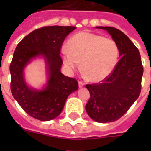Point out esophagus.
Listing matches in <instances>:
<instances>
[{
    "instance_id": "34e87169",
    "label": "esophagus",
    "mask_w": 151,
    "mask_h": 151,
    "mask_svg": "<svg viewBox=\"0 0 151 151\" xmlns=\"http://www.w3.org/2000/svg\"><path fill=\"white\" fill-rule=\"evenodd\" d=\"M78 85H79V87H83L84 85H85V83L81 81H78Z\"/></svg>"
}]
</instances>
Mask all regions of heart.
Masks as SVG:
<instances>
[{
  "instance_id": "obj_1",
  "label": "heart",
  "mask_w": 151,
  "mask_h": 151,
  "mask_svg": "<svg viewBox=\"0 0 151 151\" xmlns=\"http://www.w3.org/2000/svg\"><path fill=\"white\" fill-rule=\"evenodd\" d=\"M68 48L62 49L63 63L70 71L80 66L92 81H100L110 75L117 63L118 47L114 40L98 34L81 32L71 37Z\"/></svg>"
}]
</instances>
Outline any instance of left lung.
Instances as JSON below:
<instances>
[{"mask_svg":"<svg viewBox=\"0 0 151 151\" xmlns=\"http://www.w3.org/2000/svg\"><path fill=\"white\" fill-rule=\"evenodd\" d=\"M105 29L117 43L121 59L107 78L96 84L86 85L90 99L85 106L88 114L100 123L115 122L138 99L141 92L143 66L139 51L125 34L114 27Z\"/></svg>","mask_w":151,"mask_h":151,"instance_id":"1","label":"left lung"}]
</instances>
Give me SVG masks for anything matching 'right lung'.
<instances>
[{"mask_svg": "<svg viewBox=\"0 0 151 151\" xmlns=\"http://www.w3.org/2000/svg\"><path fill=\"white\" fill-rule=\"evenodd\" d=\"M75 27L51 26L32 31L16 46L10 64L11 92L20 106L35 119L50 121L59 116L67 97L78 88L77 79L60 71V51L66 37ZM43 55L48 65L50 79L42 91L29 89L24 83L23 69L30 59Z\"/></svg>", "mask_w": 151, "mask_h": 151, "instance_id": "1", "label": "right lung"}]
</instances>
